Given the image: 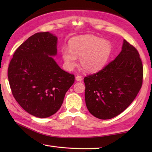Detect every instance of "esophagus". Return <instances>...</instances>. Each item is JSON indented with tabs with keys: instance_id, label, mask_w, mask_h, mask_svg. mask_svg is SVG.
Here are the masks:
<instances>
[{
	"instance_id": "34e87169",
	"label": "esophagus",
	"mask_w": 152,
	"mask_h": 152,
	"mask_svg": "<svg viewBox=\"0 0 152 152\" xmlns=\"http://www.w3.org/2000/svg\"><path fill=\"white\" fill-rule=\"evenodd\" d=\"M76 81L81 82L82 80V76H80V75H77V76H76Z\"/></svg>"
}]
</instances>
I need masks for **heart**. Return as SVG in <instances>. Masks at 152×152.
Returning <instances> with one entry per match:
<instances>
[{
    "instance_id": "heart-1",
    "label": "heart",
    "mask_w": 152,
    "mask_h": 152,
    "mask_svg": "<svg viewBox=\"0 0 152 152\" xmlns=\"http://www.w3.org/2000/svg\"><path fill=\"white\" fill-rule=\"evenodd\" d=\"M69 48L61 50L63 59L69 69L76 64L80 57V66L87 72L93 73L101 70L107 62L112 51V45L108 40L93 35H81L72 38Z\"/></svg>"
}]
</instances>
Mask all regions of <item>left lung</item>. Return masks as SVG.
I'll return each mask as SVG.
<instances>
[{
  "label": "left lung",
  "instance_id": "8db88e82",
  "mask_svg": "<svg viewBox=\"0 0 152 152\" xmlns=\"http://www.w3.org/2000/svg\"><path fill=\"white\" fill-rule=\"evenodd\" d=\"M143 66L134 46L124 40L121 52L99 72L85 77L89 112L101 119L115 117L134 101L142 84Z\"/></svg>",
  "mask_w": 152,
  "mask_h": 152
}]
</instances>
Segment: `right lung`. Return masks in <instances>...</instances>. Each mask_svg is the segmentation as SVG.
I'll list each match as a JSON object with an SVG mask.
<instances>
[{
	"label": "right lung",
	"mask_w": 152,
	"mask_h": 152,
	"mask_svg": "<svg viewBox=\"0 0 152 152\" xmlns=\"http://www.w3.org/2000/svg\"><path fill=\"white\" fill-rule=\"evenodd\" d=\"M57 37L49 32L32 35L15 50L8 70L12 95L35 117H50L59 110L74 74L61 69L53 56Z\"/></svg>",
	"instance_id": "1"
}]
</instances>
